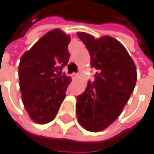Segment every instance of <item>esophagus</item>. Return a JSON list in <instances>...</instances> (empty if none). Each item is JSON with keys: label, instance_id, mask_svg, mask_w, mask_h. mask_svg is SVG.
Listing matches in <instances>:
<instances>
[{"label": "esophagus", "instance_id": "34e87169", "mask_svg": "<svg viewBox=\"0 0 154 154\" xmlns=\"http://www.w3.org/2000/svg\"><path fill=\"white\" fill-rule=\"evenodd\" d=\"M77 76H78V74H77V73H73V74L71 75V77H73V78H76V77H77Z\"/></svg>", "mask_w": 154, "mask_h": 154}]
</instances>
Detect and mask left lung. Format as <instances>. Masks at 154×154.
<instances>
[{
  "label": "left lung",
  "instance_id": "left-lung-1",
  "mask_svg": "<svg viewBox=\"0 0 154 154\" xmlns=\"http://www.w3.org/2000/svg\"><path fill=\"white\" fill-rule=\"evenodd\" d=\"M87 48L91 67L97 69L94 81L88 82L77 98V117L88 131L105 129L122 112L137 82L136 65L119 41L106 35L100 39L77 33Z\"/></svg>",
  "mask_w": 154,
  "mask_h": 154
}]
</instances>
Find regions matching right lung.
I'll return each instance as SVG.
<instances>
[{
    "label": "right lung",
    "instance_id": "obj_1",
    "mask_svg": "<svg viewBox=\"0 0 154 154\" xmlns=\"http://www.w3.org/2000/svg\"><path fill=\"white\" fill-rule=\"evenodd\" d=\"M70 37L54 29L26 51L19 62L18 77L22 102L30 118L46 124L57 115L70 77L61 74L68 64Z\"/></svg>",
    "mask_w": 154,
    "mask_h": 154
}]
</instances>
